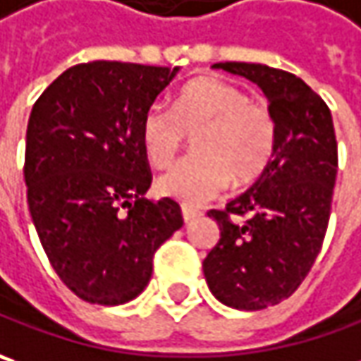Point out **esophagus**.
Here are the masks:
<instances>
[{
  "label": "esophagus",
  "instance_id": "esophagus-1",
  "mask_svg": "<svg viewBox=\"0 0 361 361\" xmlns=\"http://www.w3.org/2000/svg\"><path fill=\"white\" fill-rule=\"evenodd\" d=\"M181 216H183V222L188 224V222L196 220L197 216H200V212L192 210V208H188V206H183V208H181Z\"/></svg>",
  "mask_w": 361,
  "mask_h": 361
}]
</instances>
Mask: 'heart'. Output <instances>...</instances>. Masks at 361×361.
<instances>
[{
	"label": "heart",
	"instance_id": "b5f03b06",
	"mask_svg": "<svg viewBox=\"0 0 361 361\" xmlns=\"http://www.w3.org/2000/svg\"><path fill=\"white\" fill-rule=\"evenodd\" d=\"M194 137V155L157 180V190L183 206H200L228 183L243 188L271 165L279 125L269 104L250 101L244 88L204 76L178 90L171 111L155 104L141 121V147L147 161L167 167Z\"/></svg>",
	"mask_w": 361,
	"mask_h": 361
}]
</instances>
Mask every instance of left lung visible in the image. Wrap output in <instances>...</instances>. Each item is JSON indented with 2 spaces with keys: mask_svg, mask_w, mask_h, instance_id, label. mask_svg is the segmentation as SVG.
Returning <instances> with one entry per match:
<instances>
[{
  "mask_svg": "<svg viewBox=\"0 0 361 361\" xmlns=\"http://www.w3.org/2000/svg\"><path fill=\"white\" fill-rule=\"evenodd\" d=\"M214 68L259 85L279 125L267 171L224 210L208 212L220 240L202 262L218 301L259 311L299 289L322 250L337 176L336 129L325 101L290 72L248 62Z\"/></svg>",
  "mask_w": 361,
  "mask_h": 361,
  "instance_id": "8db88e82",
  "label": "left lung"
}]
</instances>
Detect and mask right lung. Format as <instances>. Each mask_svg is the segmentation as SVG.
Returning <instances> with one entry per match:
<instances>
[{
    "mask_svg": "<svg viewBox=\"0 0 361 361\" xmlns=\"http://www.w3.org/2000/svg\"><path fill=\"white\" fill-rule=\"evenodd\" d=\"M97 60L62 72L32 109L24 180L52 269L87 303L121 305L147 287L153 255L183 226L178 202H149L141 121L178 74Z\"/></svg>",
    "mask_w": 361,
    "mask_h": 361,
    "instance_id": "1",
    "label": "right lung"
}]
</instances>
